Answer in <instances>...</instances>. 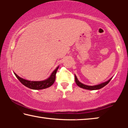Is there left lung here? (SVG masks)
Listing matches in <instances>:
<instances>
[{"mask_svg": "<svg viewBox=\"0 0 128 128\" xmlns=\"http://www.w3.org/2000/svg\"><path fill=\"white\" fill-rule=\"evenodd\" d=\"M74 77H75V82L77 85V86H78L80 88H84V89L90 90L100 89V88H103L104 86H105L106 85H107V84L110 82V81H111V80L112 79V78H110L109 80H108L107 81L103 82V83H102L100 84H99V85H94V86H88V85H84V84H82L81 82H80L78 80L75 74H74Z\"/></svg>", "mask_w": 128, "mask_h": 128, "instance_id": "left-lung-1", "label": "left lung"}]
</instances>
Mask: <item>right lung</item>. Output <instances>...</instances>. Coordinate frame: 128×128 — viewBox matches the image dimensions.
I'll list each match as a JSON object with an SVG mask.
<instances>
[{"label":"right lung","mask_w":128,"mask_h":128,"mask_svg":"<svg viewBox=\"0 0 128 128\" xmlns=\"http://www.w3.org/2000/svg\"><path fill=\"white\" fill-rule=\"evenodd\" d=\"M58 68H59V66H58L57 68L53 71V72L51 73V76L48 78L40 81H28V80H25L24 78H21L20 77H19L14 72V74L17 78V79L20 81V82H21V84H22L26 86V87L33 90H41L50 87L51 85H53V84L55 81L56 74Z\"/></svg>","instance_id":"1"}]
</instances>
